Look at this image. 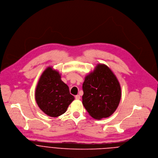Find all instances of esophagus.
Segmentation results:
<instances>
[{"label": "esophagus", "mask_w": 158, "mask_h": 158, "mask_svg": "<svg viewBox=\"0 0 158 158\" xmlns=\"http://www.w3.org/2000/svg\"><path fill=\"white\" fill-rule=\"evenodd\" d=\"M75 98H76V100H80V99H81V97H80L79 95H77L75 96Z\"/></svg>", "instance_id": "1"}]
</instances>
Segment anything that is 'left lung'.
I'll return each instance as SVG.
<instances>
[{
  "label": "left lung",
  "instance_id": "8db88e82",
  "mask_svg": "<svg viewBox=\"0 0 158 158\" xmlns=\"http://www.w3.org/2000/svg\"><path fill=\"white\" fill-rule=\"evenodd\" d=\"M82 104L89 114L100 120L112 115L122 97L120 83L106 64H98L85 77L82 84Z\"/></svg>",
  "mask_w": 158,
  "mask_h": 158
}]
</instances>
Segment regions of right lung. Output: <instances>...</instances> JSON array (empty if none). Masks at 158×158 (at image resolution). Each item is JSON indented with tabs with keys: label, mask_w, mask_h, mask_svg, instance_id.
I'll return each mask as SVG.
<instances>
[{
	"label": "right lung",
	"mask_w": 158,
	"mask_h": 158,
	"mask_svg": "<svg viewBox=\"0 0 158 158\" xmlns=\"http://www.w3.org/2000/svg\"><path fill=\"white\" fill-rule=\"evenodd\" d=\"M35 96L39 108L51 117L64 114L74 100L69 87L62 81L60 73L49 66L40 77Z\"/></svg>",
	"instance_id": "right-lung-1"
}]
</instances>
